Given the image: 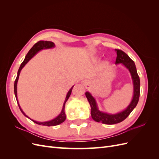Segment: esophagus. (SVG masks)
Returning <instances> with one entry per match:
<instances>
[{
	"label": "esophagus",
	"mask_w": 159,
	"mask_h": 159,
	"mask_svg": "<svg viewBox=\"0 0 159 159\" xmlns=\"http://www.w3.org/2000/svg\"><path fill=\"white\" fill-rule=\"evenodd\" d=\"M86 83H89V81H86Z\"/></svg>",
	"instance_id": "esophagus-1"
}]
</instances>
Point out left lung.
Segmentation results:
<instances>
[{
	"mask_svg": "<svg viewBox=\"0 0 159 159\" xmlns=\"http://www.w3.org/2000/svg\"><path fill=\"white\" fill-rule=\"evenodd\" d=\"M117 52V57L115 64L122 63L129 70L131 74L134 85V95L131 103L128 107L123 111L115 115L108 114L106 113L101 112L98 110L95 100L89 92H86L85 95L91 106V117L94 121L100 122L104 124L113 125L119 123L125 119L129 114L132 112L134 108L138 103L139 96H140V79L137 74L135 64L134 61L130 58L129 56L123 51L119 49H115Z\"/></svg>",
	"mask_w": 159,
	"mask_h": 159,
	"instance_id": "1",
	"label": "left lung"
}]
</instances>
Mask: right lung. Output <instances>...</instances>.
Here are the masks:
<instances>
[{
	"label": "right lung",
	"mask_w": 159,
	"mask_h": 159,
	"mask_svg": "<svg viewBox=\"0 0 159 159\" xmlns=\"http://www.w3.org/2000/svg\"><path fill=\"white\" fill-rule=\"evenodd\" d=\"M55 45H54V43L52 42H50V41H44V40H40V41H38V42H36V44L32 46V48L29 50V52H28V54H26V57L25 60H24V61H22V63L21 64L20 68H19V70L18 71V74H17V76H16V78L15 80V81H14V94H15V97H16V101H17V103H18V107L19 108H20L21 112L25 115L26 117H28L26 115H25V113H24L22 111V110L21 109L20 105H19L18 104V100H17V82H18V77H19V75H20V72L21 71V70L22 69V68L24 66H25L27 62L29 61L32 57L34 56L36 53L40 51L42 49H45V48H51L54 47ZM74 87V86H73ZM73 87H71V88L70 89V91H68V94H67L66 95V99H65V102L64 103V105H63V107H62V110H61V113L57 116V117H56L55 119H54L53 120H52V121H47V122H37V121H34V120H32V121L33 122L36 123V124L38 125H44V126H55V125H59L61 123H63L65 120H66V114H65V112H64V108H65V104H66V102L68 101V98H70V96L71 95V91H72V88H73ZM29 118V117H28Z\"/></svg>",
	"instance_id": "add662e5"
}]
</instances>
